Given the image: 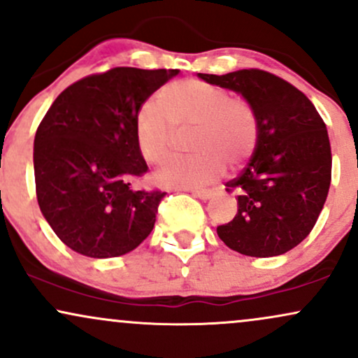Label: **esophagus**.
I'll return each mask as SVG.
<instances>
[{"instance_id":"esophagus-1","label":"esophagus","mask_w":358,"mask_h":358,"mask_svg":"<svg viewBox=\"0 0 358 358\" xmlns=\"http://www.w3.org/2000/svg\"><path fill=\"white\" fill-rule=\"evenodd\" d=\"M193 196H196V199L200 200H210L213 193L210 190H193Z\"/></svg>"}]
</instances>
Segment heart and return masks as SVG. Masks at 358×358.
Segmentation results:
<instances>
[{"instance_id":"b5f03b06","label":"heart","mask_w":358,"mask_h":358,"mask_svg":"<svg viewBox=\"0 0 358 358\" xmlns=\"http://www.w3.org/2000/svg\"><path fill=\"white\" fill-rule=\"evenodd\" d=\"M159 108L145 102L134 117V138L148 163L162 165L173 151L176 131H193L190 158L171 159L156 171L162 187L195 190L215 182L224 163L239 166L252 155L257 124L245 101L231 99L227 90L188 79L171 82L158 94Z\"/></svg>"}]
</instances>
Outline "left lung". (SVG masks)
Returning a JSON list of instances; mask_svg holds the SVG:
<instances>
[{
  "label": "left lung",
  "instance_id": "8db88e82",
  "mask_svg": "<svg viewBox=\"0 0 358 358\" xmlns=\"http://www.w3.org/2000/svg\"><path fill=\"white\" fill-rule=\"evenodd\" d=\"M199 77L239 94L257 124L252 158L225 183V190L237 193V213L217 234L244 256H281L306 239L327 200L331 182L327 126L301 90L269 72L244 69Z\"/></svg>",
  "mask_w": 358,
  "mask_h": 358
}]
</instances>
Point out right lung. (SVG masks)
<instances>
[{
	"instance_id": "1",
	"label": "right lung",
	"mask_w": 358,
	"mask_h": 358,
	"mask_svg": "<svg viewBox=\"0 0 358 358\" xmlns=\"http://www.w3.org/2000/svg\"><path fill=\"white\" fill-rule=\"evenodd\" d=\"M176 69L116 67L69 85L35 134L36 200L57 237L82 256L117 257L153 231L165 192L134 188L148 165L138 109Z\"/></svg>"
}]
</instances>
